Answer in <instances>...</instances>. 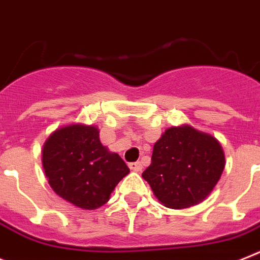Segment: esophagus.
I'll return each instance as SVG.
<instances>
[{
	"instance_id": "obj_1",
	"label": "esophagus",
	"mask_w": 260,
	"mask_h": 260,
	"mask_svg": "<svg viewBox=\"0 0 260 260\" xmlns=\"http://www.w3.org/2000/svg\"><path fill=\"white\" fill-rule=\"evenodd\" d=\"M128 167H130V169L134 171H141V169H142V165H141V162H132V164H128Z\"/></svg>"
}]
</instances>
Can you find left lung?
<instances>
[{"label":"left lung","mask_w":260,"mask_h":260,"mask_svg":"<svg viewBox=\"0 0 260 260\" xmlns=\"http://www.w3.org/2000/svg\"><path fill=\"white\" fill-rule=\"evenodd\" d=\"M224 169V154L214 137L191 126L167 128L154 145L142 177L158 201L170 209L198 205L212 191Z\"/></svg>","instance_id":"left-lung-1"}]
</instances>
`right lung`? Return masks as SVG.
<instances>
[{
	"instance_id": "obj_1",
	"label": "right lung",
	"mask_w": 260,
	"mask_h": 260,
	"mask_svg": "<svg viewBox=\"0 0 260 260\" xmlns=\"http://www.w3.org/2000/svg\"><path fill=\"white\" fill-rule=\"evenodd\" d=\"M42 165L50 187L77 207L98 209L130 170L117 153L100 141L94 126L58 128L45 142Z\"/></svg>"
}]
</instances>
